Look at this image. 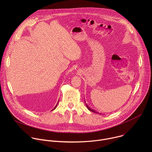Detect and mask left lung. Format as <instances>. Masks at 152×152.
Returning <instances> with one entry per match:
<instances>
[{
	"instance_id": "1",
	"label": "left lung",
	"mask_w": 152,
	"mask_h": 152,
	"mask_svg": "<svg viewBox=\"0 0 152 152\" xmlns=\"http://www.w3.org/2000/svg\"><path fill=\"white\" fill-rule=\"evenodd\" d=\"M85 104H86V107L88 108V110H89V111H91V112H93V113H96V114H102L101 113H98V112H97L96 110H93L92 108H91L88 104H87V103H86V102H85Z\"/></svg>"
}]
</instances>
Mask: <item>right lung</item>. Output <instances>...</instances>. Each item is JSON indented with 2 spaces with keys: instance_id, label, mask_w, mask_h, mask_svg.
<instances>
[{
  "instance_id": "add662e5",
  "label": "right lung",
  "mask_w": 152,
  "mask_h": 152,
  "mask_svg": "<svg viewBox=\"0 0 152 152\" xmlns=\"http://www.w3.org/2000/svg\"><path fill=\"white\" fill-rule=\"evenodd\" d=\"M58 102H59V100H58ZM58 103H57V104H56V106H55V107H54V108H53V110H55V109H56V106H57V104H58Z\"/></svg>"
}]
</instances>
